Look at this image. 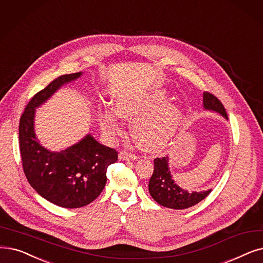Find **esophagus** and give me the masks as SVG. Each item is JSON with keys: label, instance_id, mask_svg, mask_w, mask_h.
<instances>
[{"label": "esophagus", "instance_id": "esophagus-1", "mask_svg": "<svg viewBox=\"0 0 263 263\" xmlns=\"http://www.w3.org/2000/svg\"><path fill=\"white\" fill-rule=\"evenodd\" d=\"M118 158L120 160H125V161H127V160H136V159H138V157H136L135 155H133L131 153H127V152H121L118 155Z\"/></svg>", "mask_w": 263, "mask_h": 263}]
</instances>
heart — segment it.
I'll return each mask as SVG.
<instances>
[{
	"label": "heart",
	"mask_w": 263,
	"mask_h": 263,
	"mask_svg": "<svg viewBox=\"0 0 263 263\" xmlns=\"http://www.w3.org/2000/svg\"><path fill=\"white\" fill-rule=\"evenodd\" d=\"M167 99L164 90H156L144 97L122 98L115 103L117 115L133 121L135 139L147 152L164 149L176 139L180 130L181 109L174 104H165ZM102 127L111 136L122 133L121 123L110 110L102 117Z\"/></svg>",
	"instance_id": "heart-1"
}]
</instances>
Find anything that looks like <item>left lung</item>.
I'll return each instance as SVG.
<instances>
[{"label":"left lung","mask_w":263,"mask_h":263,"mask_svg":"<svg viewBox=\"0 0 263 263\" xmlns=\"http://www.w3.org/2000/svg\"><path fill=\"white\" fill-rule=\"evenodd\" d=\"M203 107L205 110L219 114L228 120V115L223 105L215 96L204 92ZM154 163L155 168L149 179V184H148V190H149L153 199L162 206L172 210H185L198 204L211 193L212 189L200 192H188L179 187L174 181L172 173L170 171V158L167 156L155 159Z\"/></svg>","instance_id":"left-lung-1"}]
</instances>
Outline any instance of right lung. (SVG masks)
<instances>
[{
    "label": "right lung",
    "instance_id": "1",
    "mask_svg": "<svg viewBox=\"0 0 263 263\" xmlns=\"http://www.w3.org/2000/svg\"><path fill=\"white\" fill-rule=\"evenodd\" d=\"M83 72L58 77L34 96L19 123V146L26 177L47 201L65 209H78L95 201L106 184V171L118 153L100 144L88 133L60 152L45 148L35 133V109L64 85L81 78Z\"/></svg>",
    "mask_w": 263,
    "mask_h": 263
}]
</instances>
